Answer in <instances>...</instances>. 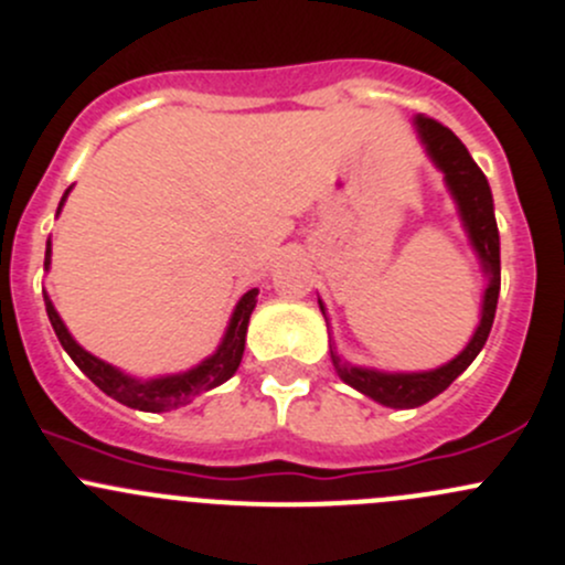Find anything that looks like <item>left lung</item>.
Segmentation results:
<instances>
[{
  "instance_id": "left-lung-1",
  "label": "left lung",
  "mask_w": 565,
  "mask_h": 565,
  "mask_svg": "<svg viewBox=\"0 0 565 565\" xmlns=\"http://www.w3.org/2000/svg\"><path fill=\"white\" fill-rule=\"evenodd\" d=\"M414 129H417L419 140H423L427 157H430L433 164L444 173V181H447V189L449 194H452L457 213H460V222L462 227H466L468 241H471L473 252H477L479 263H482L487 289L482 300V319H479V328L473 330L468 347L462 349L455 360L444 362L441 367H433V371H373V367H360L341 360L335 347H330V358L338 376H341L349 387H354L362 392V395L373 397V401L390 408H417L423 406V403L433 401V397L441 395V392L447 390L473 360H477V354L482 352V347L487 343V335H490L492 319H495L498 292H501V241H498V224L495 211H492L490 183H487L479 164L473 162L468 148L462 146L452 129L427 116L414 118ZM319 308H322L324 319H328L322 300H319Z\"/></svg>"
}]
</instances>
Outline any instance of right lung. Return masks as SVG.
<instances>
[{"mask_svg": "<svg viewBox=\"0 0 565 565\" xmlns=\"http://www.w3.org/2000/svg\"><path fill=\"white\" fill-rule=\"evenodd\" d=\"M67 194L70 189L64 192L62 203H58V211H62ZM47 267H51V237H47V246H45V270ZM257 295L259 289H248V292L237 300L233 317H230L227 332H224L222 343H218V349L211 354V358H205L200 365L189 367V371L170 373V376H159V379H135L129 376V373L113 367L110 362L88 354L86 349L70 335L67 324L62 322V317H58L56 308H53L51 298H47L45 292L43 298H45L47 319H51L53 324V332H56L58 343H62L64 352L73 358L75 365H78L81 371L105 392V395H110L113 401L124 403V406L129 408H138V412L157 414V412H170V408H178V406H186V403H192L198 395L218 387V384H224L230 376H233L243 360V349H246L248 319H252L254 306H257Z\"/></svg>", "mask_w": 565, "mask_h": 565, "instance_id": "obj_1", "label": "right lung"}]
</instances>
